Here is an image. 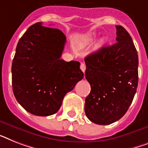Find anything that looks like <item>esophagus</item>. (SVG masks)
<instances>
[{
	"label": "esophagus",
	"mask_w": 148,
	"mask_h": 148,
	"mask_svg": "<svg viewBox=\"0 0 148 148\" xmlns=\"http://www.w3.org/2000/svg\"><path fill=\"white\" fill-rule=\"evenodd\" d=\"M80 69H81V71L84 73L85 71H86V65H85V64L84 63L80 64Z\"/></svg>",
	"instance_id": "34e87169"
}]
</instances>
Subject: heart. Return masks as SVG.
Returning a JSON list of instances; mask_svg holds the SVG:
<instances>
[{"instance_id": "obj_1", "label": "heart", "mask_w": 148, "mask_h": 148, "mask_svg": "<svg viewBox=\"0 0 148 148\" xmlns=\"http://www.w3.org/2000/svg\"><path fill=\"white\" fill-rule=\"evenodd\" d=\"M93 40H94V37H91L90 41H93ZM101 44H103V42H101Z\"/></svg>"}]
</instances>
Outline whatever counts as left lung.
I'll return each mask as SVG.
<instances>
[{
  "label": "left lung",
  "instance_id": "8db88e82",
  "mask_svg": "<svg viewBox=\"0 0 148 148\" xmlns=\"http://www.w3.org/2000/svg\"><path fill=\"white\" fill-rule=\"evenodd\" d=\"M116 42L85 58V77L91 90L85 99L86 117L98 125L120 119L132 103L138 83V55L125 29L116 26Z\"/></svg>",
  "mask_w": 148,
  "mask_h": 148
}]
</instances>
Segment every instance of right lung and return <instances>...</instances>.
I'll list each match as a JSON object with an SVG mask.
<instances>
[{
  "label": "right lung",
  "instance_id": "1",
  "mask_svg": "<svg viewBox=\"0 0 148 148\" xmlns=\"http://www.w3.org/2000/svg\"><path fill=\"white\" fill-rule=\"evenodd\" d=\"M66 36L58 29L33 24L18 42L12 63L16 99L35 116L56 113L66 93L84 77L80 62L61 59Z\"/></svg>",
  "mask_w": 148,
  "mask_h": 148
}]
</instances>
